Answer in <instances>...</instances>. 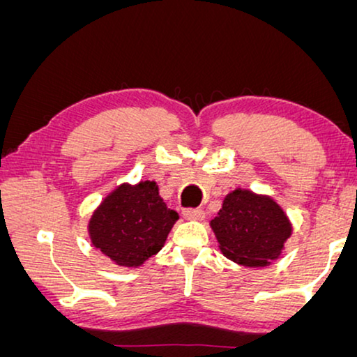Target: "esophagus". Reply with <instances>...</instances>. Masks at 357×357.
I'll return each instance as SVG.
<instances>
[{
	"mask_svg": "<svg viewBox=\"0 0 357 357\" xmlns=\"http://www.w3.org/2000/svg\"><path fill=\"white\" fill-rule=\"evenodd\" d=\"M182 214L185 219H188V221H202V219L204 218L203 209H199V208H187V209H183Z\"/></svg>",
	"mask_w": 357,
	"mask_h": 357,
	"instance_id": "34e87169",
	"label": "esophagus"
}]
</instances>
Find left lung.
<instances>
[{
    "instance_id": "1",
    "label": "left lung",
    "mask_w": 357,
    "mask_h": 357,
    "mask_svg": "<svg viewBox=\"0 0 357 357\" xmlns=\"http://www.w3.org/2000/svg\"><path fill=\"white\" fill-rule=\"evenodd\" d=\"M209 226L222 255L247 268L271 265L292 236V222L281 204L247 188L227 193Z\"/></svg>"
}]
</instances>
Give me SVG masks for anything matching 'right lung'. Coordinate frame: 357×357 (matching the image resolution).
Wrapping results in <instances>:
<instances>
[{
  "mask_svg": "<svg viewBox=\"0 0 357 357\" xmlns=\"http://www.w3.org/2000/svg\"><path fill=\"white\" fill-rule=\"evenodd\" d=\"M178 213L167 208L154 180L120 183L87 222L91 243L115 265L138 268L164 247Z\"/></svg>",
  "mask_w": 357,
  "mask_h": 357,
  "instance_id": "add662e5",
  "label": "right lung"
}]
</instances>
